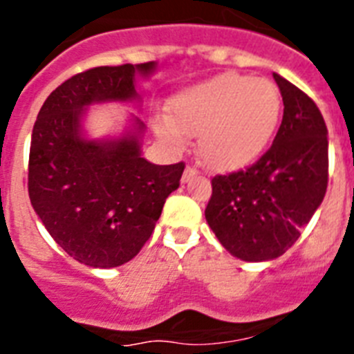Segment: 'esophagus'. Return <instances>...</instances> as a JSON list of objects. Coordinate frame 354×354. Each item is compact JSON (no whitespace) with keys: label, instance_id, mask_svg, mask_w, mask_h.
<instances>
[{"label":"esophagus","instance_id":"1","mask_svg":"<svg viewBox=\"0 0 354 354\" xmlns=\"http://www.w3.org/2000/svg\"><path fill=\"white\" fill-rule=\"evenodd\" d=\"M196 174H198V170H196L195 167H186V170H184L183 174V183H187V180L192 179V177H195Z\"/></svg>","mask_w":354,"mask_h":354}]
</instances>
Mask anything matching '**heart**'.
Returning a JSON list of instances; mask_svg holds the SVG:
<instances>
[{
	"label": "heart",
	"instance_id": "heart-1",
	"mask_svg": "<svg viewBox=\"0 0 354 354\" xmlns=\"http://www.w3.org/2000/svg\"><path fill=\"white\" fill-rule=\"evenodd\" d=\"M277 84L239 72H223L175 95L170 120L154 129L162 142L183 147L184 134L198 136V152L209 167L236 171L264 154L282 120Z\"/></svg>",
	"mask_w": 354,
	"mask_h": 354
}]
</instances>
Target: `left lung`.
<instances>
[{"mask_svg":"<svg viewBox=\"0 0 354 354\" xmlns=\"http://www.w3.org/2000/svg\"><path fill=\"white\" fill-rule=\"evenodd\" d=\"M283 118L273 145L246 170L212 177L205 220L234 257H280L301 236L328 187V129L305 92L273 74Z\"/></svg>","mask_w":354,"mask_h":354,"instance_id":"1","label":"left lung"}]
</instances>
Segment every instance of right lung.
Listing matches in <instances>:
<instances>
[{
  "label": "right lung",
  "instance_id": "1",
  "mask_svg": "<svg viewBox=\"0 0 354 354\" xmlns=\"http://www.w3.org/2000/svg\"><path fill=\"white\" fill-rule=\"evenodd\" d=\"M154 62L93 67L62 83L40 108L28 162L31 205L62 250L90 268H117L138 255L168 195L180 184L184 162L152 165L142 158L140 133L86 140L81 117L92 102L136 99L134 74Z\"/></svg>",
  "mask_w": 354,
  "mask_h": 354
}]
</instances>
